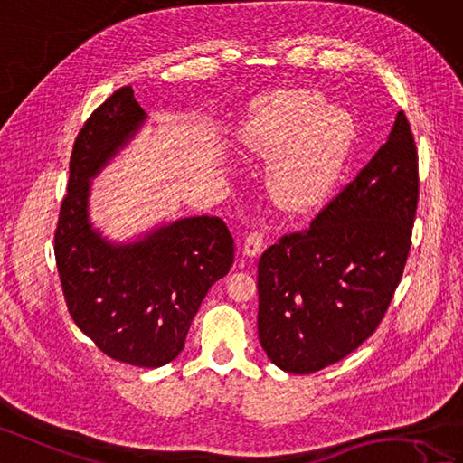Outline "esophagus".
<instances>
[{"mask_svg": "<svg viewBox=\"0 0 463 463\" xmlns=\"http://www.w3.org/2000/svg\"><path fill=\"white\" fill-rule=\"evenodd\" d=\"M262 247H265V232L253 230L251 233H249V235L245 237V243H243L245 255L257 257V255L262 251Z\"/></svg>", "mask_w": 463, "mask_h": 463, "instance_id": "34e87169", "label": "esophagus"}]
</instances>
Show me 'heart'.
<instances>
[{"instance_id":"1","label":"heart","mask_w":463,"mask_h":463,"mask_svg":"<svg viewBox=\"0 0 463 463\" xmlns=\"http://www.w3.org/2000/svg\"><path fill=\"white\" fill-rule=\"evenodd\" d=\"M323 105L309 90L272 91L253 105L240 132L247 154L270 156L267 191L288 212L314 208L331 191L354 142L353 117Z\"/></svg>"}]
</instances>
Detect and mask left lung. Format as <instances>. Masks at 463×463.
I'll list each match as a JSON object with an SVG mask.
<instances>
[{
  "instance_id": "obj_1",
  "label": "left lung",
  "mask_w": 463,
  "mask_h": 463,
  "mask_svg": "<svg viewBox=\"0 0 463 463\" xmlns=\"http://www.w3.org/2000/svg\"><path fill=\"white\" fill-rule=\"evenodd\" d=\"M419 154L403 110L387 142L302 232L259 259V341L290 373L343 360L382 323L411 249Z\"/></svg>"
}]
</instances>
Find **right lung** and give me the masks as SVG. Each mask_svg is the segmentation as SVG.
Wrapping results in <instances>:
<instances>
[{
	"label": "right lung",
	"mask_w": 463,
	"mask_h": 463,
	"mask_svg": "<svg viewBox=\"0 0 463 463\" xmlns=\"http://www.w3.org/2000/svg\"><path fill=\"white\" fill-rule=\"evenodd\" d=\"M144 120L130 85L85 120L71 149L54 255L70 316L99 351L132 366L159 368L183 351L210 286L233 265L235 245L216 216L173 222L127 245L110 243L91 228L90 179Z\"/></svg>",
	"instance_id": "1"
}]
</instances>
